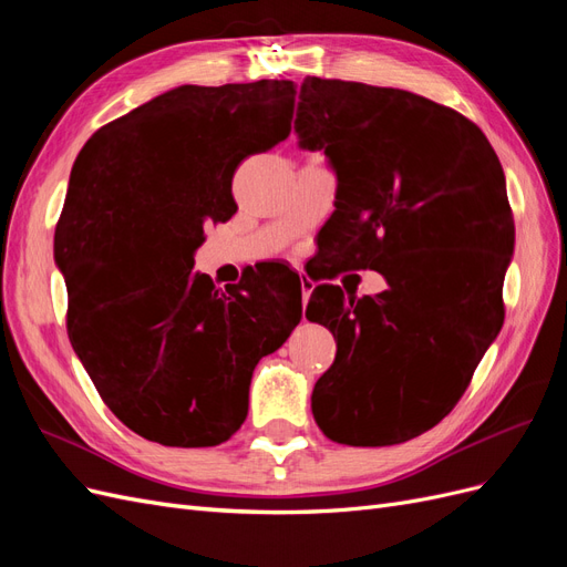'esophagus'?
I'll return each instance as SVG.
<instances>
[{"label":"esophagus","instance_id":"1","mask_svg":"<svg viewBox=\"0 0 567 567\" xmlns=\"http://www.w3.org/2000/svg\"><path fill=\"white\" fill-rule=\"evenodd\" d=\"M300 288H302V302H307L315 290V281L307 277V274H300Z\"/></svg>","mask_w":567,"mask_h":567}]
</instances>
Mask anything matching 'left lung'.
<instances>
[{
  "label": "left lung",
  "instance_id": "8db88e82",
  "mask_svg": "<svg viewBox=\"0 0 567 567\" xmlns=\"http://www.w3.org/2000/svg\"><path fill=\"white\" fill-rule=\"evenodd\" d=\"M296 132L338 177L323 248L340 269L388 281L373 298L312 290L305 315L338 346L312 392L315 421L350 447L419 437L456 406L502 331L516 244L502 163L454 109L362 82L305 78Z\"/></svg>",
  "mask_w": 567,
  "mask_h": 567
}]
</instances>
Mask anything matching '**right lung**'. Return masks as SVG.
Here are the masks:
<instances>
[{"label": "right lung", "instance_id": "add662e5", "mask_svg": "<svg viewBox=\"0 0 567 567\" xmlns=\"http://www.w3.org/2000/svg\"><path fill=\"white\" fill-rule=\"evenodd\" d=\"M296 94L290 80L182 84L78 153L54 234L68 338L101 400L151 442L229 440L257 362L300 323V279L284 265L229 288L194 271L205 225L236 213V167L286 140Z\"/></svg>", "mask_w": 567, "mask_h": 567}]
</instances>
